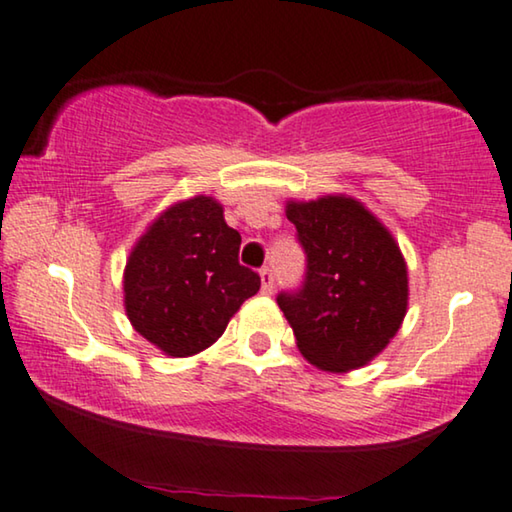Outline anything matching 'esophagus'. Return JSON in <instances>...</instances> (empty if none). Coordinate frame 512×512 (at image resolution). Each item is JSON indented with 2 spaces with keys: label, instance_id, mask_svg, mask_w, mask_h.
Here are the masks:
<instances>
[{
  "label": "esophagus",
  "instance_id": "34e87169",
  "mask_svg": "<svg viewBox=\"0 0 512 512\" xmlns=\"http://www.w3.org/2000/svg\"><path fill=\"white\" fill-rule=\"evenodd\" d=\"M272 288H274V274H272L270 268H263L261 270V291L265 295H270Z\"/></svg>",
  "mask_w": 512,
  "mask_h": 512
}]
</instances>
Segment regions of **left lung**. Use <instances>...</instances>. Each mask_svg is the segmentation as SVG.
Wrapping results in <instances>:
<instances>
[{
	"mask_svg": "<svg viewBox=\"0 0 512 512\" xmlns=\"http://www.w3.org/2000/svg\"><path fill=\"white\" fill-rule=\"evenodd\" d=\"M307 254L298 291L277 295L300 353L323 372H351L397 335L409 305V274L395 238L348 196L286 203Z\"/></svg>",
	"mask_w": 512,
	"mask_h": 512,
	"instance_id": "8db88e82",
	"label": "left lung"
}]
</instances>
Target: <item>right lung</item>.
Listing matches in <instances>:
<instances>
[{
    "instance_id": "right-lung-1",
    "label": "right lung",
    "mask_w": 512,
    "mask_h": 512,
    "mask_svg": "<svg viewBox=\"0 0 512 512\" xmlns=\"http://www.w3.org/2000/svg\"><path fill=\"white\" fill-rule=\"evenodd\" d=\"M240 233L212 196L170 205L131 249L124 309L136 332L159 351L187 358L212 346L261 288L238 261Z\"/></svg>"
}]
</instances>
